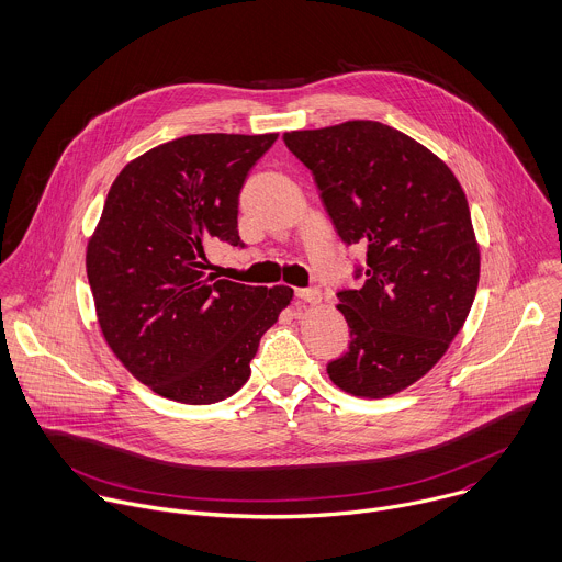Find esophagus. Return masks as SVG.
Listing matches in <instances>:
<instances>
[{"mask_svg": "<svg viewBox=\"0 0 562 562\" xmlns=\"http://www.w3.org/2000/svg\"><path fill=\"white\" fill-rule=\"evenodd\" d=\"M294 296L310 303V305H316L321 301V292L316 288H303V290H294Z\"/></svg>", "mask_w": 562, "mask_h": 562, "instance_id": "34e87169", "label": "esophagus"}]
</instances>
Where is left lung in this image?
Segmentation results:
<instances>
[{
	"instance_id": "left-lung-1",
	"label": "left lung",
	"mask_w": 562,
	"mask_h": 562,
	"mask_svg": "<svg viewBox=\"0 0 562 562\" xmlns=\"http://www.w3.org/2000/svg\"><path fill=\"white\" fill-rule=\"evenodd\" d=\"M314 175L348 246H366L359 290H341L348 352L327 363L336 387L385 398L425 376L461 331L481 252L465 192L434 153L381 122L283 135Z\"/></svg>"
}]
</instances>
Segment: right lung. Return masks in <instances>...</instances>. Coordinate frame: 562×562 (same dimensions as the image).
<instances>
[{
  "mask_svg": "<svg viewBox=\"0 0 562 562\" xmlns=\"http://www.w3.org/2000/svg\"><path fill=\"white\" fill-rule=\"evenodd\" d=\"M270 135H186L133 159L112 181L86 272L108 348L164 398L210 405L250 379L261 336L292 288L205 272V248H244L239 192Z\"/></svg>",
  "mask_w": 562,
  "mask_h": 562,
  "instance_id": "add662e5",
  "label": "right lung"
}]
</instances>
